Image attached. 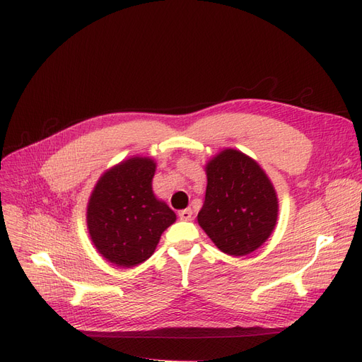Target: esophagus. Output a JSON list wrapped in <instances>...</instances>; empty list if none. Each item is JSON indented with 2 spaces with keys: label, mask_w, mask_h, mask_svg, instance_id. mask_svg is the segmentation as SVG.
I'll return each instance as SVG.
<instances>
[{
  "label": "esophagus",
  "mask_w": 362,
  "mask_h": 362,
  "mask_svg": "<svg viewBox=\"0 0 362 362\" xmlns=\"http://www.w3.org/2000/svg\"><path fill=\"white\" fill-rule=\"evenodd\" d=\"M178 214H180L181 221H185V222L192 221V217H193V211L190 210V208H185V210H181Z\"/></svg>",
  "instance_id": "obj_1"
}]
</instances>
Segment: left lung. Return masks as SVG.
Instances as JSON below:
<instances>
[{
	"mask_svg": "<svg viewBox=\"0 0 362 362\" xmlns=\"http://www.w3.org/2000/svg\"><path fill=\"white\" fill-rule=\"evenodd\" d=\"M205 201L198 223L228 255L245 257L272 235L278 221V194L259 164L226 148L205 164Z\"/></svg>",
	"mask_w": 362,
	"mask_h": 362,
	"instance_id": "obj_1",
	"label": "left lung"
}]
</instances>
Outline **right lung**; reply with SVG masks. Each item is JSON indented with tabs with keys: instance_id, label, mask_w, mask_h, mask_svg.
Returning a JSON list of instances; mask_svg holds the SVG:
<instances>
[{
	"instance_id": "right-lung-1",
	"label": "right lung",
	"mask_w": 362,
	"mask_h": 362,
	"mask_svg": "<svg viewBox=\"0 0 362 362\" xmlns=\"http://www.w3.org/2000/svg\"><path fill=\"white\" fill-rule=\"evenodd\" d=\"M157 163L129 157L107 169L90 193L86 222L101 257L124 269L139 266L156 252L161 234L177 221L152 190Z\"/></svg>"
}]
</instances>
